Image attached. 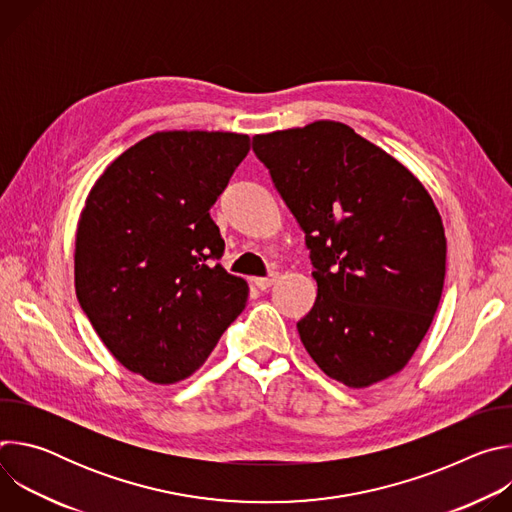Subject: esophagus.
<instances>
[{
    "label": "esophagus",
    "mask_w": 512,
    "mask_h": 512,
    "mask_svg": "<svg viewBox=\"0 0 512 512\" xmlns=\"http://www.w3.org/2000/svg\"><path fill=\"white\" fill-rule=\"evenodd\" d=\"M275 281H277V273H271L269 277H257V279H255V285H257L259 289H269Z\"/></svg>",
    "instance_id": "1"
}]
</instances>
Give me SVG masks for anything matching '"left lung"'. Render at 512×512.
<instances>
[{
	"mask_svg": "<svg viewBox=\"0 0 512 512\" xmlns=\"http://www.w3.org/2000/svg\"><path fill=\"white\" fill-rule=\"evenodd\" d=\"M306 233L318 298L298 322L318 367L346 387L399 373L440 306L442 216L395 158L338 121L253 137Z\"/></svg>",
	"mask_w": 512,
	"mask_h": 512,
	"instance_id": "8db88e82",
	"label": "left lung"
}]
</instances>
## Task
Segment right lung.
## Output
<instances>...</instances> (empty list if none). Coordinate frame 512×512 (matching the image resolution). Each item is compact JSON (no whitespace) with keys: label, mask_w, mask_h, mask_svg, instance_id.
I'll return each mask as SVG.
<instances>
[{"label":"right lung","mask_w":512,"mask_h":512,"mask_svg":"<svg viewBox=\"0 0 512 512\" xmlns=\"http://www.w3.org/2000/svg\"><path fill=\"white\" fill-rule=\"evenodd\" d=\"M249 135L158 131L91 188L77 229L75 289L95 332L131 373L172 385L198 371L245 310L223 269L210 206L249 154Z\"/></svg>","instance_id":"add662e5"}]
</instances>
